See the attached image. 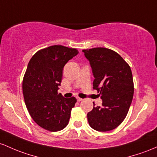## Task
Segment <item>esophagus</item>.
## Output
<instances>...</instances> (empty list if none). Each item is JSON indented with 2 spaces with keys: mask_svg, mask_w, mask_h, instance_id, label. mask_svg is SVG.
<instances>
[{
  "mask_svg": "<svg viewBox=\"0 0 157 157\" xmlns=\"http://www.w3.org/2000/svg\"><path fill=\"white\" fill-rule=\"evenodd\" d=\"M76 99H77V101H82V100H83L82 98H79V97H77Z\"/></svg>",
  "mask_w": 157,
  "mask_h": 157,
  "instance_id": "obj_1",
  "label": "esophagus"
}]
</instances>
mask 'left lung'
Listing matches in <instances>:
<instances>
[{
  "label": "left lung",
  "mask_w": 157,
  "mask_h": 157,
  "mask_svg": "<svg viewBox=\"0 0 157 157\" xmlns=\"http://www.w3.org/2000/svg\"><path fill=\"white\" fill-rule=\"evenodd\" d=\"M94 76L93 89L101 95L102 106L87 113L90 126L105 132L115 129L125 119L133 96L130 66L115 51L104 47L82 50Z\"/></svg>",
  "instance_id": "left-lung-1"
}]
</instances>
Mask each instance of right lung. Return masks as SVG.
Returning a JSON list of instances; mask_svg holds the SVG:
<instances>
[{
  "instance_id": "obj_1",
  "label": "right lung",
  "mask_w": 157,
  "mask_h": 157,
  "mask_svg": "<svg viewBox=\"0 0 157 157\" xmlns=\"http://www.w3.org/2000/svg\"><path fill=\"white\" fill-rule=\"evenodd\" d=\"M76 49L50 46L32 57L23 80V94L26 108L36 124L52 132L68 124L76 98H66L58 93L63 68L78 55Z\"/></svg>"
}]
</instances>
